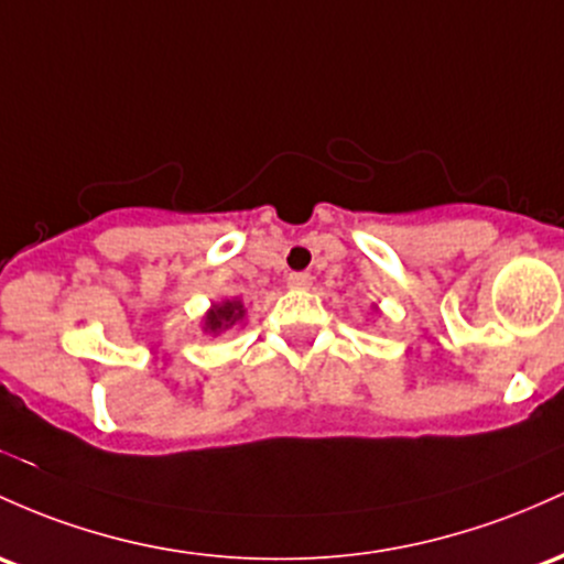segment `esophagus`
<instances>
[{"label":"esophagus","mask_w":564,"mask_h":564,"mask_svg":"<svg viewBox=\"0 0 564 564\" xmlns=\"http://www.w3.org/2000/svg\"><path fill=\"white\" fill-rule=\"evenodd\" d=\"M286 286L296 289V292H302V289H311L313 286V275H311V272H289Z\"/></svg>","instance_id":"34e87169"}]
</instances>
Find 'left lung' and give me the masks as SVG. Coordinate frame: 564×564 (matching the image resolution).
Returning a JSON list of instances; mask_svg holds the SVG:
<instances>
[{
	"label": "left lung",
	"instance_id": "8db88e82",
	"mask_svg": "<svg viewBox=\"0 0 564 564\" xmlns=\"http://www.w3.org/2000/svg\"><path fill=\"white\" fill-rule=\"evenodd\" d=\"M372 311H375V313H377V305H372Z\"/></svg>",
	"mask_w": 564,
	"mask_h": 564
}]
</instances>
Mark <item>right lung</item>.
<instances>
[{"label":"right lung","mask_w":564,"mask_h":564,"mask_svg":"<svg viewBox=\"0 0 564 564\" xmlns=\"http://www.w3.org/2000/svg\"><path fill=\"white\" fill-rule=\"evenodd\" d=\"M246 315H249V311H246L243 300H238V296H230V300H219V302H214V305L208 307L206 313H203L200 329H203V334L219 337V334L232 329V326H238V324L243 326Z\"/></svg>","instance_id":"1"}]
</instances>
